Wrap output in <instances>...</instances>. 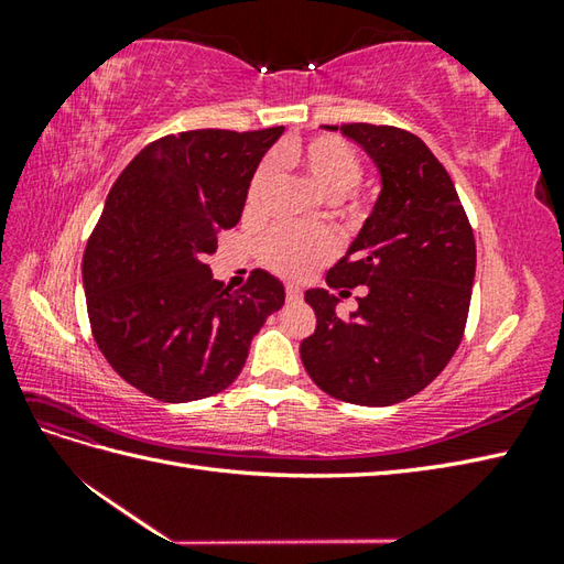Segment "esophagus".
I'll use <instances>...</instances> for the list:
<instances>
[{
  "instance_id": "obj_1",
  "label": "esophagus",
  "mask_w": 564,
  "mask_h": 564,
  "mask_svg": "<svg viewBox=\"0 0 564 564\" xmlns=\"http://www.w3.org/2000/svg\"><path fill=\"white\" fill-rule=\"evenodd\" d=\"M301 289L297 285H285V297H289V303H297L301 301Z\"/></svg>"
}]
</instances>
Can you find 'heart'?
<instances>
[{"label":"heart","mask_w":564,"mask_h":564,"mask_svg":"<svg viewBox=\"0 0 564 564\" xmlns=\"http://www.w3.org/2000/svg\"><path fill=\"white\" fill-rule=\"evenodd\" d=\"M283 158L305 174L322 196L337 200L358 184L361 178V160L351 145L339 138H313L307 142H291L283 150ZM273 178V162H263L254 172L247 188L245 213L257 215L261 210L263 196ZM334 254V237L327 230H295L281 227L267 237L261 247V257L273 271L289 279H303L317 263Z\"/></svg>","instance_id":"heart-1"}]
</instances>
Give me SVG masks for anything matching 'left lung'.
Segmentation results:
<instances>
[{"label":"left lung","instance_id":"1","mask_svg":"<svg viewBox=\"0 0 564 564\" xmlns=\"http://www.w3.org/2000/svg\"><path fill=\"white\" fill-rule=\"evenodd\" d=\"M373 160L380 194L361 232L305 303L317 327L301 344L307 376L351 404L388 406L434 380L463 339L475 281V237L448 172L422 140L392 126H327ZM359 310L336 315L346 288Z\"/></svg>","mask_w":564,"mask_h":564}]
</instances>
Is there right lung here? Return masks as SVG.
Wrapping results in <instances>:
<instances>
[{
	"instance_id": "obj_1",
	"label": "right lung",
	"mask_w": 564,
	"mask_h": 564,
	"mask_svg": "<svg viewBox=\"0 0 564 564\" xmlns=\"http://www.w3.org/2000/svg\"><path fill=\"white\" fill-rule=\"evenodd\" d=\"M281 133L166 135L135 154L106 198L82 261L91 332L116 373L154 400L194 402L232 386L251 339L285 303L275 275L257 269L230 291L206 263Z\"/></svg>"
}]
</instances>
